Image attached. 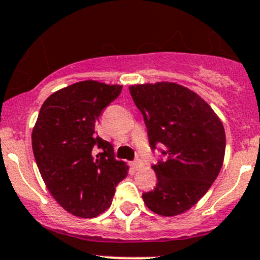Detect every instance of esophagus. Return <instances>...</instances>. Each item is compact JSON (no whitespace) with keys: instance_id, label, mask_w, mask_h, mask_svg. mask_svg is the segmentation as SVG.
<instances>
[{"instance_id":"34e87169","label":"esophagus","mask_w":260,"mask_h":260,"mask_svg":"<svg viewBox=\"0 0 260 260\" xmlns=\"http://www.w3.org/2000/svg\"><path fill=\"white\" fill-rule=\"evenodd\" d=\"M141 167H142L141 160H135V161H132V163H131V168L135 169V171H138V169L141 168Z\"/></svg>"}]
</instances>
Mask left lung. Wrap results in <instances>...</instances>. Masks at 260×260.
Here are the masks:
<instances>
[{"mask_svg": "<svg viewBox=\"0 0 260 260\" xmlns=\"http://www.w3.org/2000/svg\"><path fill=\"white\" fill-rule=\"evenodd\" d=\"M131 96L144 115L151 149L166 160L152 166L157 185L142 193L146 207L164 217L192 208L219 174L225 151L220 119L191 89L172 83L133 84Z\"/></svg>", "mask_w": 260, "mask_h": 260, "instance_id": "1", "label": "left lung"}]
</instances>
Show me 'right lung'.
<instances>
[{
  "instance_id": "1",
  "label": "right lung",
  "mask_w": 260,
  "mask_h": 260,
  "mask_svg": "<svg viewBox=\"0 0 260 260\" xmlns=\"http://www.w3.org/2000/svg\"><path fill=\"white\" fill-rule=\"evenodd\" d=\"M119 84L83 81L53 92L43 103L31 147L52 198L75 217L105 212L128 166L110 142L96 136L99 116L122 92ZM99 151L95 154V150Z\"/></svg>"
}]
</instances>
